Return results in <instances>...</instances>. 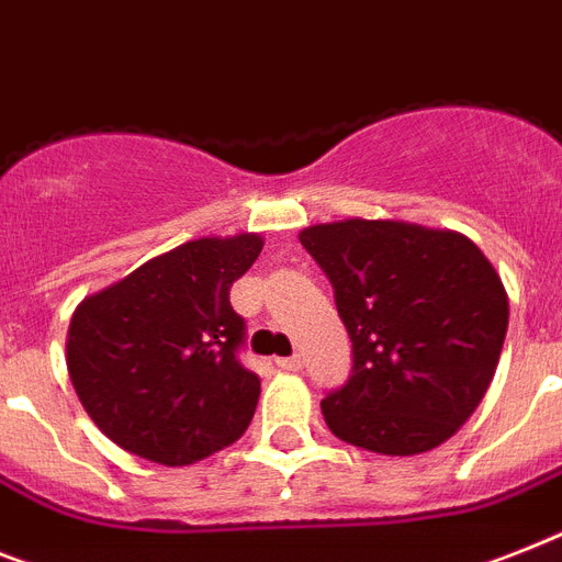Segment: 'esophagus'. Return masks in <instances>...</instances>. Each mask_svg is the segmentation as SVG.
I'll return each mask as SVG.
<instances>
[{
  "label": "esophagus",
  "mask_w": 562,
  "mask_h": 562,
  "mask_svg": "<svg viewBox=\"0 0 562 562\" xmlns=\"http://www.w3.org/2000/svg\"><path fill=\"white\" fill-rule=\"evenodd\" d=\"M277 367L285 369V372H300V369H303V358H300V355H291V358H277Z\"/></svg>",
  "instance_id": "1"
}]
</instances>
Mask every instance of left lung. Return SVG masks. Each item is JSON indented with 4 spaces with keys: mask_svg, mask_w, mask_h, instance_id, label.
<instances>
[{
    "mask_svg": "<svg viewBox=\"0 0 562 562\" xmlns=\"http://www.w3.org/2000/svg\"><path fill=\"white\" fill-rule=\"evenodd\" d=\"M335 285L352 375L321 409L340 441L381 456L445 445L494 381L508 291L459 231L340 218L300 231Z\"/></svg>",
    "mask_w": 562,
    "mask_h": 562,
    "instance_id": "8db88e82",
    "label": "left lung"
}]
</instances>
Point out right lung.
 Segmentation results:
<instances>
[{
	"instance_id": "1",
	"label": "right lung",
	"mask_w": 562,
	"mask_h": 562,
	"mask_svg": "<svg viewBox=\"0 0 562 562\" xmlns=\"http://www.w3.org/2000/svg\"><path fill=\"white\" fill-rule=\"evenodd\" d=\"M262 245L259 234L184 241L77 305L68 378L106 439L181 468L248 430L259 378L236 358L245 323L227 294Z\"/></svg>"
}]
</instances>
